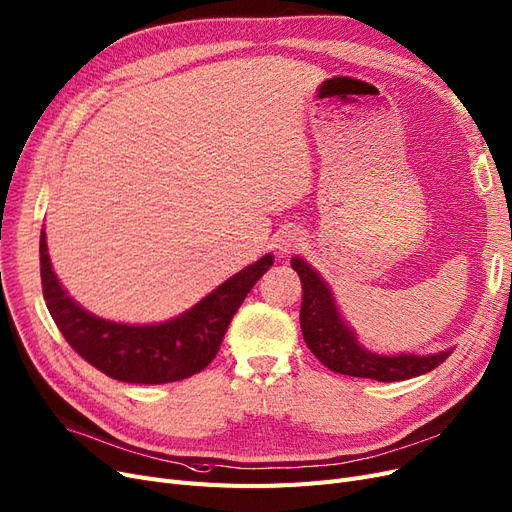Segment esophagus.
Returning <instances> with one entry per match:
<instances>
[{
	"label": "esophagus",
	"mask_w": 512,
	"mask_h": 512,
	"mask_svg": "<svg viewBox=\"0 0 512 512\" xmlns=\"http://www.w3.org/2000/svg\"><path fill=\"white\" fill-rule=\"evenodd\" d=\"M302 241L304 239H302V233L298 229H283L275 239V250H277V254L285 256V254L294 252L296 248H300Z\"/></svg>",
	"instance_id": "1"
}]
</instances>
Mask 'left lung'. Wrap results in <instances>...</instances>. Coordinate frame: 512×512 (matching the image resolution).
I'll list each match as a JSON object with an SVG mask.
<instances>
[{"label": "left lung", "mask_w": 512, "mask_h": 512, "mask_svg": "<svg viewBox=\"0 0 512 512\" xmlns=\"http://www.w3.org/2000/svg\"><path fill=\"white\" fill-rule=\"evenodd\" d=\"M292 269L302 283L300 327L306 346L332 372L372 378L378 382H399L435 370L454 349L433 355H380L367 351L357 340L353 327L342 317L327 281L302 256H292Z\"/></svg>", "instance_id": "8db88e82"}]
</instances>
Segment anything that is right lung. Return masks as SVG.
I'll use <instances>...</instances> for the list:
<instances>
[{
    "instance_id": "1",
    "label": "right lung",
    "mask_w": 512,
    "mask_h": 512,
    "mask_svg": "<svg viewBox=\"0 0 512 512\" xmlns=\"http://www.w3.org/2000/svg\"><path fill=\"white\" fill-rule=\"evenodd\" d=\"M273 262V254H264L168 321L119 323L86 311L69 296L52 269L44 229L39 237L44 300L60 334L96 370L132 384L185 380L208 367L241 302Z\"/></svg>"
}]
</instances>
